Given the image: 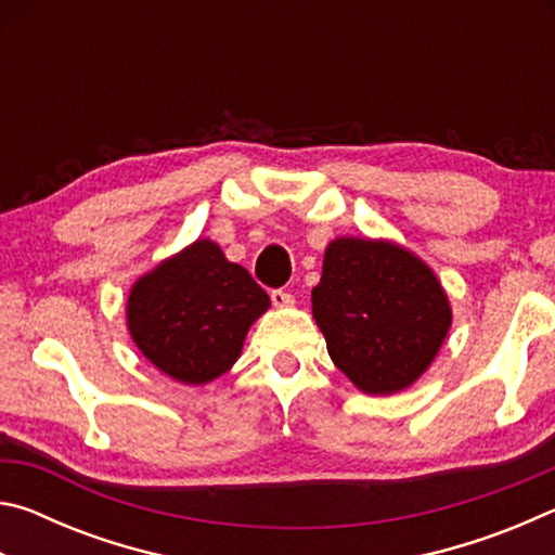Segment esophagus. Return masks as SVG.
I'll use <instances>...</instances> for the list:
<instances>
[{
    "label": "esophagus",
    "mask_w": 555,
    "mask_h": 555,
    "mask_svg": "<svg viewBox=\"0 0 555 555\" xmlns=\"http://www.w3.org/2000/svg\"><path fill=\"white\" fill-rule=\"evenodd\" d=\"M271 304H274L276 308H291L294 306V296H291L284 288H274L271 291Z\"/></svg>",
    "instance_id": "esophagus-1"
}]
</instances>
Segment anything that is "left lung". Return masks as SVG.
<instances>
[{"instance_id": "left-lung-1", "label": "left lung", "mask_w": 555, "mask_h": 555, "mask_svg": "<svg viewBox=\"0 0 555 555\" xmlns=\"http://www.w3.org/2000/svg\"><path fill=\"white\" fill-rule=\"evenodd\" d=\"M311 304L335 367L374 397L411 387L436 360L453 323L434 269L389 240L327 244Z\"/></svg>"}]
</instances>
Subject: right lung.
<instances>
[{
	"label": "right lung",
	"instance_id": "right-lung-1",
	"mask_svg": "<svg viewBox=\"0 0 555 555\" xmlns=\"http://www.w3.org/2000/svg\"><path fill=\"white\" fill-rule=\"evenodd\" d=\"M271 300L218 242L195 240L134 281L127 327L158 372L181 384H208L240 360L251 323Z\"/></svg>",
	"mask_w": 555,
	"mask_h": 555
}]
</instances>
